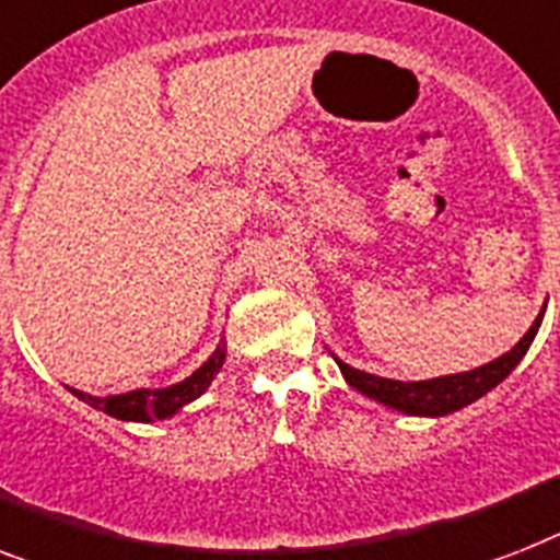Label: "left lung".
<instances>
[{
    "label": "left lung",
    "mask_w": 560,
    "mask_h": 560,
    "mask_svg": "<svg viewBox=\"0 0 560 560\" xmlns=\"http://www.w3.org/2000/svg\"><path fill=\"white\" fill-rule=\"evenodd\" d=\"M547 307V304H544ZM540 319H544V311L538 313V319L532 322V327L524 334V339L506 351L503 357L492 359L489 365H480L475 371H466V374H452V376H438V380H425V383H399V380H385V376L365 374V371H357V368L345 365L342 359H336V365L342 371V376L348 380L351 388H357L359 394L376 399L388 408H397L402 413H411V417H443V413H452L457 408L469 406L475 399H480L486 390H492L494 385H501L515 365L524 359V353L529 351L532 339L538 334Z\"/></svg>",
    "instance_id": "left-lung-1"
}]
</instances>
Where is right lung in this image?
<instances>
[{"label": "right lung", "instance_id": "1", "mask_svg": "<svg viewBox=\"0 0 560 560\" xmlns=\"http://www.w3.org/2000/svg\"><path fill=\"white\" fill-rule=\"evenodd\" d=\"M226 357V345H218V351L203 362L192 376H186L184 383L170 385V388H138L126 390V394H112V397H89L83 390L68 388L74 397L85 399L89 406L100 408L108 417L117 420H131V422H152V420H166L172 413H177L186 402H192L212 385L215 374L221 371Z\"/></svg>", "mask_w": 560, "mask_h": 560}]
</instances>
